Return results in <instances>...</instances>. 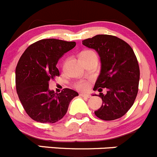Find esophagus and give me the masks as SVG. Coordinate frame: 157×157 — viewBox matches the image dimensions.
<instances>
[{
	"label": "esophagus",
	"mask_w": 157,
	"mask_h": 157,
	"mask_svg": "<svg viewBox=\"0 0 157 157\" xmlns=\"http://www.w3.org/2000/svg\"><path fill=\"white\" fill-rule=\"evenodd\" d=\"M80 95L83 98H89L91 97V95L89 94H85V93H81Z\"/></svg>",
	"instance_id": "34e87169"
}]
</instances>
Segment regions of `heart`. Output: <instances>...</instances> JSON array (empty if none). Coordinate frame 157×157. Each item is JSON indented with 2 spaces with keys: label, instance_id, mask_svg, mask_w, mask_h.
Wrapping results in <instances>:
<instances>
[{
  "label": "heart",
  "instance_id": "obj_1",
  "mask_svg": "<svg viewBox=\"0 0 157 157\" xmlns=\"http://www.w3.org/2000/svg\"><path fill=\"white\" fill-rule=\"evenodd\" d=\"M88 54H95V53H94V52H92V51L88 50V51H84V52H82V53H81V56L88 55ZM87 87H88V84H87L85 82H79L76 84V88H78V89L84 90L85 89V88H87Z\"/></svg>",
  "mask_w": 157,
  "mask_h": 157
}]
</instances>
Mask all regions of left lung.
Instances as JSON below:
<instances>
[{
    "mask_svg": "<svg viewBox=\"0 0 157 157\" xmlns=\"http://www.w3.org/2000/svg\"><path fill=\"white\" fill-rule=\"evenodd\" d=\"M82 44L94 49L100 57V74L93 90L101 92L107 88L106 94H99L102 105L94 114L104 121L120 118L133 105L138 92L140 69L133 49L111 35H96Z\"/></svg>",
    "mask_w": 157,
    "mask_h": 157,
    "instance_id": "left-lung-1",
    "label": "left lung"
}]
</instances>
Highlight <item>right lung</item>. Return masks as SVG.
Listing matches in <instances>:
<instances>
[{"instance_id":"1","label":"right lung","mask_w":157,"mask_h":157,"mask_svg":"<svg viewBox=\"0 0 157 157\" xmlns=\"http://www.w3.org/2000/svg\"><path fill=\"white\" fill-rule=\"evenodd\" d=\"M75 42L56 39L42 40L30 45L16 67V88L26 114L37 122L56 123L67 112L69 103L78 92L65 88L61 93L49 90V82L59 75L56 65Z\"/></svg>"}]
</instances>
